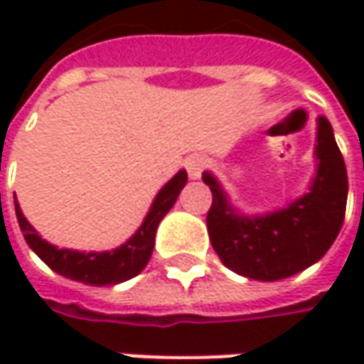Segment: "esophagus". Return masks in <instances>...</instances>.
<instances>
[{"instance_id": "34e87169", "label": "esophagus", "mask_w": 364, "mask_h": 364, "mask_svg": "<svg viewBox=\"0 0 364 364\" xmlns=\"http://www.w3.org/2000/svg\"><path fill=\"white\" fill-rule=\"evenodd\" d=\"M204 168H206V160L200 156H194V158L186 160V170H188V176L192 180H198L203 176Z\"/></svg>"}]
</instances>
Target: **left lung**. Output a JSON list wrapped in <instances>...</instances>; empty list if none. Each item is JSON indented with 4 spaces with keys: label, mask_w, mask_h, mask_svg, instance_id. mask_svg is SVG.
I'll return each instance as SVG.
<instances>
[{
    "label": "left lung",
    "mask_w": 364,
    "mask_h": 364,
    "mask_svg": "<svg viewBox=\"0 0 364 364\" xmlns=\"http://www.w3.org/2000/svg\"><path fill=\"white\" fill-rule=\"evenodd\" d=\"M316 123V174L308 190L284 208L243 215L217 176L203 174L204 184L213 192L206 215L210 243L231 272L255 282L286 279L320 261L338 237L348 176L330 121L320 115Z\"/></svg>",
    "instance_id": "1"
}]
</instances>
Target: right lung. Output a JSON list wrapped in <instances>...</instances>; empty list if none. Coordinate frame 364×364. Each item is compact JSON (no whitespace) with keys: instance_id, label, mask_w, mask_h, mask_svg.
<instances>
[{"instance_id":"right-lung-1","label":"right lung","mask_w":364,"mask_h":364,"mask_svg":"<svg viewBox=\"0 0 364 364\" xmlns=\"http://www.w3.org/2000/svg\"><path fill=\"white\" fill-rule=\"evenodd\" d=\"M186 182H188L186 170H180L168 184H164L160 192L156 194L139 229L133 232L125 243L111 251L87 253V251H77V249H58L56 245L48 243L46 239L38 235V231L28 223V218L23 217L20 203L14 200V204H16V217H18L26 243L30 245V249L52 272L68 279L80 282V284H87V286H117L121 282H127L137 273L144 272L156 245L158 225L161 223V218L170 213V208L174 206L176 198L186 186Z\"/></svg>"}]
</instances>
